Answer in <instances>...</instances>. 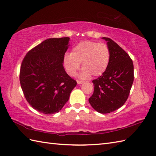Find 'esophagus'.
<instances>
[{
    "instance_id": "esophagus-1",
    "label": "esophagus",
    "mask_w": 156,
    "mask_h": 156,
    "mask_svg": "<svg viewBox=\"0 0 156 156\" xmlns=\"http://www.w3.org/2000/svg\"><path fill=\"white\" fill-rule=\"evenodd\" d=\"M77 83L78 84H83L84 82L83 81H80V80H77Z\"/></svg>"
}]
</instances>
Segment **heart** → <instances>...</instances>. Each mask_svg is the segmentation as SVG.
Returning <instances> with one entry per match:
<instances>
[{"label":"heart","mask_w":156,"mask_h":156,"mask_svg":"<svg viewBox=\"0 0 156 156\" xmlns=\"http://www.w3.org/2000/svg\"><path fill=\"white\" fill-rule=\"evenodd\" d=\"M111 59V51L105 44L92 41H84L76 44L71 54L65 55L64 64L68 74L74 76L80 68L82 79H87L91 75L98 77L107 70Z\"/></svg>","instance_id":"b5f03b06"}]
</instances>
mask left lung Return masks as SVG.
I'll return each instance as SVG.
<instances>
[{
    "instance_id": "obj_1",
    "label": "left lung",
    "mask_w": 156,
    "mask_h": 156,
    "mask_svg": "<svg viewBox=\"0 0 156 156\" xmlns=\"http://www.w3.org/2000/svg\"><path fill=\"white\" fill-rule=\"evenodd\" d=\"M102 39L110 49V62L104 74L92 80L94 92L88 101L94 110L106 114L120 108L127 100L134 69L133 61L127 52L111 39Z\"/></svg>"
}]
</instances>
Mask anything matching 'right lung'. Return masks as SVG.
Instances as JSON below:
<instances>
[{
	"label": "right lung",
	"instance_id": "right-lung-1",
	"mask_svg": "<svg viewBox=\"0 0 156 156\" xmlns=\"http://www.w3.org/2000/svg\"><path fill=\"white\" fill-rule=\"evenodd\" d=\"M69 38H49L27 52L22 62L19 80L26 100L46 115L58 112L77 84L63 66Z\"/></svg>",
	"mask_w": 156,
	"mask_h": 156
}]
</instances>
